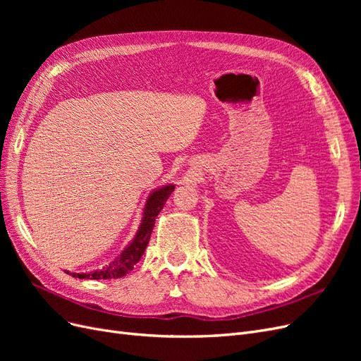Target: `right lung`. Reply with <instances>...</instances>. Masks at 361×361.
<instances>
[{"label": "right lung", "instance_id": "obj_1", "mask_svg": "<svg viewBox=\"0 0 361 361\" xmlns=\"http://www.w3.org/2000/svg\"><path fill=\"white\" fill-rule=\"evenodd\" d=\"M174 191V185L167 183L162 185V187L157 188L152 191L147 195L146 204L143 207V218H141V223L138 226V231L135 236L120 253L113 262L105 265L102 269H96L92 272H69L72 277H78V279H87V280H106V279H120L126 274H129L130 269L134 268V265L143 256L145 250L149 244V239L152 235V231H154L155 226V218L161 212V209L166 204L167 199L170 197V194Z\"/></svg>", "mask_w": 361, "mask_h": 361}]
</instances>
